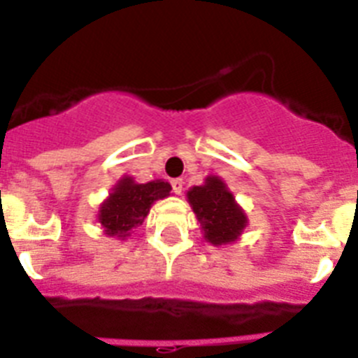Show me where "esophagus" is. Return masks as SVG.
I'll return each instance as SVG.
<instances>
[{
    "instance_id": "obj_1",
    "label": "esophagus",
    "mask_w": 358,
    "mask_h": 358,
    "mask_svg": "<svg viewBox=\"0 0 358 358\" xmlns=\"http://www.w3.org/2000/svg\"><path fill=\"white\" fill-rule=\"evenodd\" d=\"M182 185H185V182H182V179H173V181H172V189H173V194H176V195H181V192H182Z\"/></svg>"
}]
</instances>
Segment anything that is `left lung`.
<instances>
[{"mask_svg": "<svg viewBox=\"0 0 358 358\" xmlns=\"http://www.w3.org/2000/svg\"><path fill=\"white\" fill-rule=\"evenodd\" d=\"M186 201L201 224L204 240L211 245L236 242L248 227V215L222 177L208 176L204 185L192 186L186 192Z\"/></svg>", "mask_w": 358, "mask_h": 358, "instance_id": "8db88e82", "label": "left lung"}]
</instances>
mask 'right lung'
Here are the masks:
<instances>
[{
  "mask_svg": "<svg viewBox=\"0 0 358 358\" xmlns=\"http://www.w3.org/2000/svg\"><path fill=\"white\" fill-rule=\"evenodd\" d=\"M170 189V182L163 179L141 185L134 181V177L123 176L98 208V224L107 236L125 240L143 222L154 202L169 197Z\"/></svg>",
  "mask_w": 358,
  "mask_h": 358,
  "instance_id": "add662e5",
  "label": "right lung"
}]
</instances>
